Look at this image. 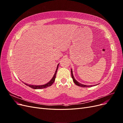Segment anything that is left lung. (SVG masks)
I'll return each mask as SVG.
<instances>
[{
	"label": "left lung",
	"instance_id": "1",
	"mask_svg": "<svg viewBox=\"0 0 123 123\" xmlns=\"http://www.w3.org/2000/svg\"><path fill=\"white\" fill-rule=\"evenodd\" d=\"M71 76H72V78L74 83H75V84H76L77 86H79L81 87H92V85H91V86H87V85H83V84L80 83L79 82H78V81L75 79H74V76L73 75V71H72V69H71Z\"/></svg>",
	"mask_w": 123,
	"mask_h": 123
}]
</instances>
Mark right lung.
Returning <instances> with one entry per match:
<instances>
[{
  "mask_svg": "<svg viewBox=\"0 0 123 123\" xmlns=\"http://www.w3.org/2000/svg\"><path fill=\"white\" fill-rule=\"evenodd\" d=\"M58 65L59 64H58L57 66V68L56 70V71L54 73V75L53 76V77H52V79L50 81H49L48 83H47L46 84H44V85H29L27 84H25V85H26L28 86L31 87L33 89H43V88H46L47 87H50L53 84V83L54 82L55 80V77H56V73H57V71L58 69Z\"/></svg>",
  "mask_w": 123,
  "mask_h": 123,
  "instance_id": "right-lung-1",
  "label": "right lung"
}]
</instances>
